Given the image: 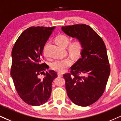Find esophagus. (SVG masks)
I'll return each instance as SVG.
<instances>
[{"mask_svg":"<svg viewBox=\"0 0 121 121\" xmlns=\"http://www.w3.org/2000/svg\"><path fill=\"white\" fill-rule=\"evenodd\" d=\"M57 75L59 77H62L63 76V75H62V73H57Z\"/></svg>","mask_w":121,"mask_h":121,"instance_id":"esophagus-1","label":"esophagus"}]
</instances>
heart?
Masks as SVG:
<instances>
[{
    "label": "heart",
    "instance_id": "heart-1",
    "mask_svg": "<svg viewBox=\"0 0 121 121\" xmlns=\"http://www.w3.org/2000/svg\"><path fill=\"white\" fill-rule=\"evenodd\" d=\"M56 42L59 46L65 47L69 43L70 39L68 36L64 34H61L56 38ZM82 49V44L79 40H75L70 43L68 46V51L70 54L73 57H77L80 54ZM45 53V48L43 49ZM72 64V61L69 59L57 60L52 62L51 67L55 70L58 72H62L65 71Z\"/></svg>",
    "mask_w": 121,
    "mask_h": 121
}]
</instances>
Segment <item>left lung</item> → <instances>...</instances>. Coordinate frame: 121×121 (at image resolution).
<instances>
[{
    "label": "left lung",
    "mask_w": 121,
    "mask_h": 121,
    "mask_svg": "<svg viewBox=\"0 0 121 121\" xmlns=\"http://www.w3.org/2000/svg\"><path fill=\"white\" fill-rule=\"evenodd\" d=\"M61 29L67 35L82 43L81 57L71 67L70 73L64 74V78L71 101L87 107L99 99L107 85L110 72L107 48L101 38L90 26L77 24Z\"/></svg>",
    "instance_id": "left-lung-1"
}]
</instances>
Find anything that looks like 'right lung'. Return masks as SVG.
I'll list each match as a JSON object with an SVG mask.
<instances>
[{
	"label": "right lung",
	"mask_w": 121,
	"mask_h": 121,
	"mask_svg": "<svg viewBox=\"0 0 121 121\" xmlns=\"http://www.w3.org/2000/svg\"><path fill=\"white\" fill-rule=\"evenodd\" d=\"M55 27H31L22 33L12 51L11 75L18 95L33 106L44 104L50 97L52 83L57 77L50 70L45 73L46 64L42 63L45 44ZM43 74L44 78L38 75Z\"/></svg>",
	"instance_id": "right-lung-1"
}]
</instances>
